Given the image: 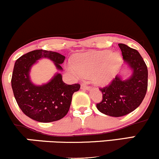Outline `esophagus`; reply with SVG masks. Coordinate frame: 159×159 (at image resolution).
Segmentation results:
<instances>
[{
	"instance_id": "1",
	"label": "esophagus",
	"mask_w": 159,
	"mask_h": 159,
	"mask_svg": "<svg viewBox=\"0 0 159 159\" xmlns=\"http://www.w3.org/2000/svg\"><path fill=\"white\" fill-rule=\"evenodd\" d=\"M81 88L82 90H90V87H88L87 85L84 84H81Z\"/></svg>"
}]
</instances>
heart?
<instances>
[{
    "label": "heart",
    "mask_w": 159,
    "mask_h": 159,
    "mask_svg": "<svg viewBox=\"0 0 159 159\" xmlns=\"http://www.w3.org/2000/svg\"><path fill=\"white\" fill-rule=\"evenodd\" d=\"M121 55L109 50L78 54L68 69L78 77L91 78L94 84L104 87L114 80L121 63Z\"/></svg>",
    "instance_id": "b5f03b06"
}]
</instances>
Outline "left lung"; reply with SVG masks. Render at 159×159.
Here are the masks:
<instances>
[{
    "label": "left lung",
    "mask_w": 159,
    "mask_h": 159,
    "mask_svg": "<svg viewBox=\"0 0 159 159\" xmlns=\"http://www.w3.org/2000/svg\"><path fill=\"white\" fill-rule=\"evenodd\" d=\"M118 45L124 63L132 73L127 79L116 75L108 86L99 88L102 100L96 105L100 112L115 117L125 116L135 110L145 97L148 85V70L139 52L125 44Z\"/></svg>",
    "instance_id": "left-lung-1"
}]
</instances>
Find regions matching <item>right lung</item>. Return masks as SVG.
I'll list each match as a JSON object with an SVG mask.
<instances>
[{
    "mask_svg": "<svg viewBox=\"0 0 159 159\" xmlns=\"http://www.w3.org/2000/svg\"><path fill=\"white\" fill-rule=\"evenodd\" d=\"M42 58L51 60L57 70H63L61 64L64 61V56L52 51L34 50L16 61L11 84L18 105L24 114L40 123H51L67 114L72 95L79 90L81 86L65 84L61 73H56L48 83L34 84L30 78V69Z\"/></svg>",
    "mask_w": 159,
    "mask_h": 159,
    "instance_id": "right-lung-1",
    "label": "right lung"
}]
</instances>
